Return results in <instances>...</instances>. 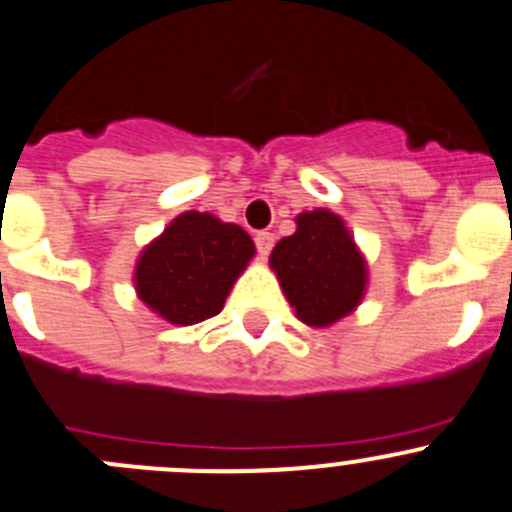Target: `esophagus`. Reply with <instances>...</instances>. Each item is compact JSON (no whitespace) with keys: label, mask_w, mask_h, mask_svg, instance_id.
Returning <instances> with one entry per match:
<instances>
[{"label":"esophagus","mask_w":512,"mask_h":512,"mask_svg":"<svg viewBox=\"0 0 512 512\" xmlns=\"http://www.w3.org/2000/svg\"><path fill=\"white\" fill-rule=\"evenodd\" d=\"M256 248H259L261 259H266V256L271 253V248H274V233H269V231L256 233Z\"/></svg>","instance_id":"1"}]
</instances>
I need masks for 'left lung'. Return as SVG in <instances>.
I'll return each mask as SVG.
<instances>
[{
  "instance_id": "8db88e82",
  "label": "left lung",
  "mask_w": 512,
  "mask_h": 512,
  "mask_svg": "<svg viewBox=\"0 0 512 512\" xmlns=\"http://www.w3.org/2000/svg\"><path fill=\"white\" fill-rule=\"evenodd\" d=\"M269 264L296 316L309 326L352 314L367 291V261L342 216L326 208L299 213L296 233L276 243Z\"/></svg>"
}]
</instances>
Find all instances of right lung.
I'll return each mask as SVG.
<instances>
[{"mask_svg": "<svg viewBox=\"0 0 512 512\" xmlns=\"http://www.w3.org/2000/svg\"><path fill=\"white\" fill-rule=\"evenodd\" d=\"M256 246L236 223L186 211L140 253L135 291L148 309L178 326L216 316Z\"/></svg>", "mask_w": 512, "mask_h": 512, "instance_id": "obj_1", "label": "right lung"}]
</instances>
